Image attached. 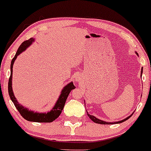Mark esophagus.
Masks as SVG:
<instances>
[{"label":"esophagus","instance_id":"34e87169","mask_svg":"<svg viewBox=\"0 0 151 151\" xmlns=\"http://www.w3.org/2000/svg\"><path fill=\"white\" fill-rule=\"evenodd\" d=\"M82 80V76L81 75H77L75 77V81L77 82H81Z\"/></svg>","mask_w":151,"mask_h":151}]
</instances>
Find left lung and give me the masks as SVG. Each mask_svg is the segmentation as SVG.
Segmentation results:
<instances>
[{"instance_id":"8db88e82","label":"left lung","mask_w":151,"mask_h":151,"mask_svg":"<svg viewBox=\"0 0 151 151\" xmlns=\"http://www.w3.org/2000/svg\"><path fill=\"white\" fill-rule=\"evenodd\" d=\"M136 54L137 55H138L137 54V53L136 52ZM142 73H143V69H141V76H142ZM133 114V113H132ZM132 115H130V116H128V117H126L125 119H123L122 120H120V121H118V122H105V121H103V120H100V119L97 118L96 117H94V116L93 115H89V114H88V112H87V115H88V117H89V118L91 119V120H92L94 122H95V123H98V124H102V125H111V124H116V123H121V122H124V121H126V120H127V119L130 118V117H131Z\"/></svg>"}]
</instances>
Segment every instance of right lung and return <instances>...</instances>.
Segmentation results:
<instances>
[{"mask_svg":"<svg viewBox=\"0 0 151 151\" xmlns=\"http://www.w3.org/2000/svg\"><path fill=\"white\" fill-rule=\"evenodd\" d=\"M34 41V39L33 38L24 41L19 48L18 49L17 52L16 53V55L14 57V59L11 61V76L9 77V81H8V94H9L10 98L14 102L15 107H16L18 111L20 112L21 115L25 119V120H28V121L31 122H51L60 115L61 112L64 108V105H65L66 100H67L68 96L72 89H75V86L74 85L72 82L69 83L67 85L63 88L61 92L60 95H59V98L57 101V103L54 106L51 111L48 112H44V113H39V112H35L34 111L29 110L26 107H24L22 105L19 104L17 100L15 97L14 92H13L12 89V75H13V66H14L15 60L19 55H20L21 53L26 50L29 46L32 44V43Z\"/></svg>","mask_w":151,"mask_h":151,"instance_id":"add662e5","label":"right lung"}]
</instances>
